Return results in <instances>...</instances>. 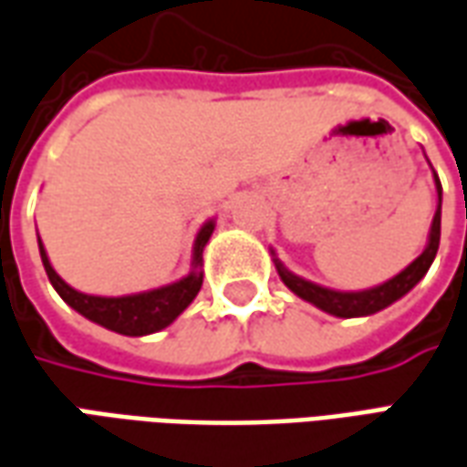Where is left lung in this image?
Returning a JSON list of instances; mask_svg holds the SVG:
<instances>
[{"label":"left lung","mask_w":467,"mask_h":467,"mask_svg":"<svg viewBox=\"0 0 467 467\" xmlns=\"http://www.w3.org/2000/svg\"><path fill=\"white\" fill-rule=\"evenodd\" d=\"M434 173V171H432ZM434 189H437V212L432 217V227H430V237H427V247L421 250L420 258H414L409 263L401 274H396L389 281H383L379 286L363 288V291H335V288L319 286L314 281H306L301 275L291 274L281 260L275 258V253L271 250L275 263V271L281 275V281L286 284L299 299L309 301L317 309L332 314V317H342V319H353V317H370V314L380 312L386 306H391L393 301H399L401 296H407L411 288L420 284L421 278L427 275L430 265H432L437 247H440V222H442V183L434 173Z\"/></svg>","instance_id":"obj_1"}]
</instances>
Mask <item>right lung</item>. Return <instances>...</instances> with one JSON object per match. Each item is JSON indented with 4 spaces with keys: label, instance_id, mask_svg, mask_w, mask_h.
Returning <instances> with one entry per match:
<instances>
[{
    "label": "right lung",
    "instance_id": "obj_1",
    "mask_svg": "<svg viewBox=\"0 0 467 467\" xmlns=\"http://www.w3.org/2000/svg\"><path fill=\"white\" fill-rule=\"evenodd\" d=\"M214 227H217V222L207 220L202 224V230L196 233L192 253V271L183 278L173 281V284H166V286L148 288V291H138V294H125V296H94V294L76 291L50 265V258H47L46 245L40 243V237H37V247H40V258H43L50 284H53L60 299L66 301L71 309L91 319L94 325L112 329L117 335L142 337V335H153V332L166 329L196 299V294L202 288V281H204V271H202L204 258L202 255H204V247H207Z\"/></svg>",
    "mask_w": 467,
    "mask_h": 467
}]
</instances>
